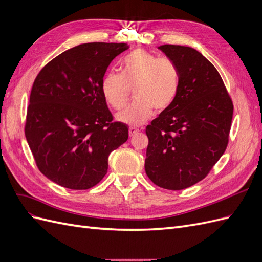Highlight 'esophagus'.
Here are the masks:
<instances>
[{
  "mask_svg": "<svg viewBox=\"0 0 262 262\" xmlns=\"http://www.w3.org/2000/svg\"><path fill=\"white\" fill-rule=\"evenodd\" d=\"M138 132H139V129L134 128V126H130V128H129V134H130V137L134 136V134L138 133Z\"/></svg>",
  "mask_w": 262,
  "mask_h": 262,
  "instance_id": "1",
  "label": "esophagus"
}]
</instances>
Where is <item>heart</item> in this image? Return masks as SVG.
I'll use <instances>...</instances> for the list:
<instances>
[{
    "label": "heart",
    "instance_id": "obj_1",
    "mask_svg": "<svg viewBox=\"0 0 262 262\" xmlns=\"http://www.w3.org/2000/svg\"><path fill=\"white\" fill-rule=\"evenodd\" d=\"M180 84V73L176 63L144 49L126 54L121 61V74L107 72L101 80V93L108 104L121 109L129 100L131 90L134 100L117 114V120L141 125L157 112L167 110L175 101Z\"/></svg>",
    "mask_w": 262,
    "mask_h": 262
}]
</instances>
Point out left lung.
I'll list each match as a JSON object with an SVG mask.
<instances>
[{
  "instance_id": "obj_1",
  "label": "left lung",
  "mask_w": 262,
  "mask_h": 262,
  "mask_svg": "<svg viewBox=\"0 0 262 262\" xmlns=\"http://www.w3.org/2000/svg\"><path fill=\"white\" fill-rule=\"evenodd\" d=\"M176 63L173 104L146 126L145 171L158 187L182 190L207 177L228 144L233 101L212 63L193 48L158 47Z\"/></svg>"
}]
</instances>
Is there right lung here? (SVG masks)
Returning a JSON list of instances; mask_svg holds the SVG:
<instances>
[{
  "label": "right lung",
  "instance_id": "obj_1",
  "mask_svg": "<svg viewBox=\"0 0 262 262\" xmlns=\"http://www.w3.org/2000/svg\"><path fill=\"white\" fill-rule=\"evenodd\" d=\"M126 43L91 42L59 54L37 75L25 136L38 169L64 188L86 190L105 177L108 156L129 138L113 122L101 80Z\"/></svg>",
  "mask_w": 262,
  "mask_h": 262
}]
</instances>
